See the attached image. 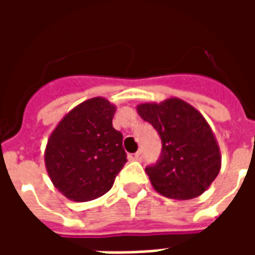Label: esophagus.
<instances>
[{
	"instance_id": "obj_1",
	"label": "esophagus",
	"mask_w": 255,
	"mask_h": 255,
	"mask_svg": "<svg viewBox=\"0 0 255 255\" xmlns=\"http://www.w3.org/2000/svg\"><path fill=\"white\" fill-rule=\"evenodd\" d=\"M133 160H136V161L143 160V153H142V151H136V153L133 154Z\"/></svg>"
}]
</instances>
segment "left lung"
Here are the masks:
<instances>
[{
	"label": "left lung",
	"mask_w": 255,
	"mask_h": 255,
	"mask_svg": "<svg viewBox=\"0 0 255 255\" xmlns=\"http://www.w3.org/2000/svg\"><path fill=\"white\" fill-rule=\"evenodd\" d=\"M136 111L162 142L158 162L146 168L155 191L180 201L203 194L221 168L219 143L205 117L176 97L139 104Z\"/></svg>",
	"instance_id": "obj_1"
}]
</instances>
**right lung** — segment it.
I'll list each match as a JSON object with an SVG mask.
<instances>
[{
  "mask_svg": "<svg viewBox=\"0 0 255 255\" xmlns=\"http://www.w3.org/2000/svg\"><path fill=\"white\" fill-rule=\"evenodd\" d=\"M115 113L116 105L106 98H90L68 112L47 139V175L68 199L102 197L127 162L123 135L112 126Z\"/></svg>",
  "mask_w": 255,
  "mask_h": 255,
  "instance_id": "add662e5",
  "label": "right lung"
}]
</instances>
